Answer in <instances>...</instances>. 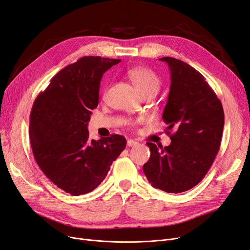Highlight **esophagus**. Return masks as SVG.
Listing matches in <instances>:
<instances>
[{"mask_svg": "<svg viewBox=\"0 0 250 250\" xmlns=\"http://www.w3.org/2000/svg\"><path fill=\"white\" fill-rule=\"evenodd\" d=\"M137 145H138V143L136 141H133V139H128V141H127V146H135Z\"/></svg>", "mask_w": 250, "mask_h": 250, "instance_id": "1", "label": "esophagus"}]
</instances>
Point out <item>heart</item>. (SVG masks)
Returning <instances> with one entry per match:
<instances>
[{
	"label": "heart",
	"mask_w": 250,
	"mask_h": 250,
	"mask_svg": "<svg viewBox=\"0 0 250 250\" xmlns=\"http://www.w3.org/2000/svg\"><path fill=\"white\" fill-rule=\"evenodd\" d=\"M127 76L142 95H155L159 90L160 80L152 69L141 66L133 67L128 69Z\"/></svg>",
	"instance_id": "1"
}]
</instances>
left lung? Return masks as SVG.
Segmentation results:
<instances>
[{
    "mask_svg": "<svg viewBox=\"0 0 250 250\" xmlns=\"http://www.w3.org/2000/svg\"><path fill=\"white\" fill-rule=\"evenodd\" d=\"M170 69L171 85L163 112L171 144L151 149L144 172L154 188L183 193L200 183L221 146L225 114L222 103L204 77L173 57L160 58ZM174 128L170 135L167 130Z\"/></svg>",
    "mask_w": 250,
    "mask_h": 250,
    "instance_id": "1",
    "label": "left lung"
}]
</instances>
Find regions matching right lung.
Instances as JSON below:
<instances>
[{
    "instance_id": "1",
    "label": "right lung",
    "mask_w": 250,
    "mask_h": 250,
    "mask_svg": "<svg viewBox=\"0 0 250 250\" xmlns=\"http://www.w3.org/2000/svg\"><path fill=\"white\" fill-rule=\"evenodd\" d=\"M120 59L84 56L58 72L33 104L29 139L36 161L59 188L73 196L93 191L126 146L124 136L90 139L87 129L98 104L104 72Z\"/></svg>"
}]
</instances>
